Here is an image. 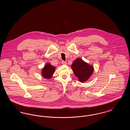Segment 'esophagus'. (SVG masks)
I'll return each instance as SVG.
<instances>
[{"instance_id":"34e87169","label":"esophagus","mask_w":130,"mask_h":130,"mask_svg":"<svg viewBox=\"0 0 130 130\" xmlns=\"http://www.w3.org/2000/svg\"><path fill=\"white\" fill-rule=\"evenodd\" d=\"M62 64L63 65H66L67 64V63L65 61H62Z\"/></svg>"}]
</instances>
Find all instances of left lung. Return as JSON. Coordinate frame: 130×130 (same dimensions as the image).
Listing matches in <instances>:
<instances>
[{
    "mask_svg": "<svg viewBox=\"0 0 130 130\" xmlns=\"http://www.w3.org/2000/svg\"><path fill=\"white\" fill-rule=\"evenodd\" d=\"M71 68L75 75L78 77V80L81 83L86 82L94 71L93 66L84 61L81 58H77L74 60Z\"/></svg>",
    "mask_w": 130,
    "mask_h": 130,
    "instance_id": "8db88e82",
    "label": "left lung"
}]
</instances>
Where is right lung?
<instances>
[{
  "mask_svg": "<svg viewBox=\"0 0 130 130\" xmlns=\"http://www.w3.org/2000/svg\"><path fill=\"white\" fill-rule=\"evenodd\" d=\"M56 70L55 67L52 66L50 63H46L41 70V75L45 79L51 78Z\"/></svg>",
  "mask_w": 130,
  "mask_h": 130,
  "instance_id": "1",
  "label": "right lung"
}]
</instances>
